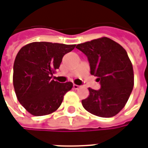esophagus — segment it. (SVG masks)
Masks as SVG:
<instances>
[{
	"label": "esophagus",
	"instance_id": "obj_1",
	"mask_svg": "<svg viewBox=\"0 0 148 148\" xmlns=\"http://www.w3.org/2000/svg\"><path fill=\"white\" fill-rule=\"evenodd\" d=\"M73 87H74V89H75V90H78L81 86H77L76 84H74V85H73Z\"/></svg>",
	"mask_w": 148,
	"mask_h": 148
}]
</instances>
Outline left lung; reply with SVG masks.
I'll list each match as a JSON object with an SVG mask.
<instances>
[{"instance_id":"obj_1","label":"left lung","mask_w":148,"mask_h":148,"mask_svg":"<svg viewBox=\"0 0 148 148\" xmlns=\"http://www.w3.org/2000/svg\"><path fill=\"white\" fill-rule=\"evenodd\" d=\"M86 55L90 74L96 76L101 89L89 88L90 95L82 101L84 109L101 117H112L123 109L134 86L132 65L126 51L107 37L77 44Z\"/></svg>"}]
</instances>
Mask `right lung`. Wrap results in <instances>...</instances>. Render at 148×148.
<instances>
[{"mask_svg": "<svg viewBox=\"0 0 148 148\" xmlns=\"http://www.w3.org/2000/svg\"><path fill=\"white\" fill-rule=\"evenodd\" d=\"M76 45L34 42L19 51L13 65V86L19 102L33 116L51 114L61 106L73 83L51 80L62 57Z\"/></svg>", "mask_w": 148, "mask_h": 148, "instance_id": "right-lung-1", "label": "right lung"}]
</instances>
